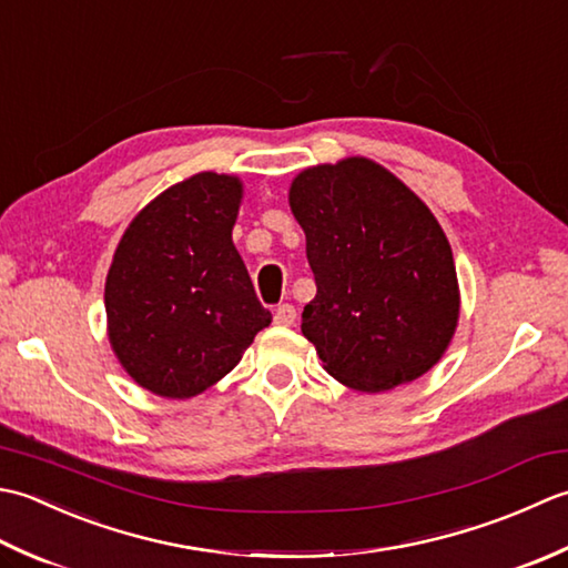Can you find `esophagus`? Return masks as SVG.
<instances>
[{"label": "esophagus", "mask_w": 568, "mask_h": 568, "mask_svg": "<svg viewBox=\"0 0 568 568\" xmlns=\"http://www.w3.org/2000/svg\"><path fill=\"white\" fill-rule=\"evenodd\" d=\"M296 321V308L292 304H280L274 311V323L276 326H292Z\"/></svg>", "instance_id": "1"}]
</instances>
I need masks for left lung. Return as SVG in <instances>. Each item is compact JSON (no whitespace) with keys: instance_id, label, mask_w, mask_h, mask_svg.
<instances>
[{"instance_id":"1","label":"left lung","mask_w":568,"mask_h":568,"mask_svg":"<svg viewBox=\"0 0 568 568\" xmlns=\"http://www.w3.org/2000/svg\"><path fill=\"white\" fill-rule=\"evenodd\" d=\"M288 205L316 280L301 333L323 367L361 392L429 373L454 338L460 296L454 252L419 195L351 156L301 171Z\"/></svg>"}]
</instances>
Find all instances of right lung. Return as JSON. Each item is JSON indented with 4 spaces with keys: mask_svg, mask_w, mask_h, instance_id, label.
<instances>
[{
    "mask_svg": "<svg viewBox=\"0 0 568 568\" xmlns=\"http://www.w3.org/2000/svg\"><path fill=\"white\" fill-rule=\"evenodd\" d=\"M242 183L203 171L139 211L105 282L112 351L130 377L166 399L223 379L272 323L233 245Z\"/></svg>",
    "mask_w": 568,
    "mask_h": 568,
    "instance_id": "add662e5",
    "label": "right lung"
}]
</instances>
